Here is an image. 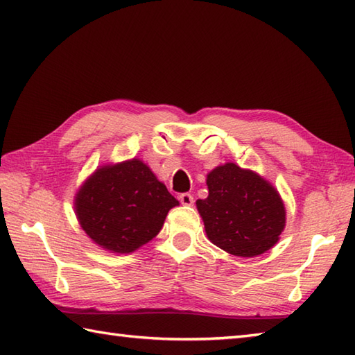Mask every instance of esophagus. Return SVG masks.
Instances as JSON below:
<instances>
[{"label": "esophagus", "instance_id": "1", "mask_svg": "<svg viewBox=\"0 0 355 355\" xmlns=\"http://www.w3.org/2000/svg\"><path fill=\"white\" fill-rule=\"evenodd\" d=\"M178 200H180V202H182L183 206H192L193 205V195L189 193V192H184V193L180 195Z\"/></svg>", "mask_w": 355, "mask_h": 355}]
</instances>
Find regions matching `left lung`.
Instances as JSON below:
<instances>
[{
    "label": "left lung",
    "mask_w": 355,
    "mask_h": 355,
    "mask_svg": "<svg viewBox=\"0 0 355 355\" xmlns=\"http://www.w3.org/2000/svg\"><path fill=\"white\" fill-rule=\"evenodd\" d=\"M209 197L198 212L209 239L230 254L253 258L273 247L285 227V207L277 191L252 171L233 163L207 175Z\"/></svg>",
    "instance_id": "left-lung-1"
}]
</instances>
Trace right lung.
Segmentation results:
<instances>
[{
  "label": "right lung",
  "mask_w": 355,
  "mask_h": 355,
  "mask_svg": "<svg viewBox=\"0 0 355 355\" xmlns=\"http://www.w3.org/2000/svg\"><path fill=\"white\" fill-rule=\"evenodd\" d=\"M178 201L148 166L132 158L103 166L76 195L82 229L102 248L131 253L157 236Z\"/></svg>",
  "instance_id": "right-lung-1"
}]
</instances>
